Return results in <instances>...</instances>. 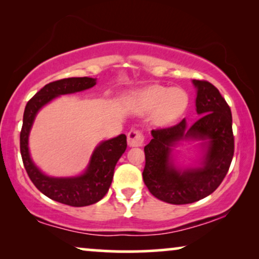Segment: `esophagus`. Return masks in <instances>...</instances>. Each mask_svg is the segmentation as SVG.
<instances>
[{"label": "esophagus", "instance_id": "esophagus-1", "mask_svg": "<svg viewBox=\"0 0 259 259\" xmlns=\"http://www.w3.org/2000/svg\"><path fill=\"white\" fill-rule=\"evenodd\" d=\"M145 140L144 133L139 130H131L127 134V144L131 147H140L143 146Z\"/></svg>", "mask_w": 259, "mask_h": 259}]
</instances>
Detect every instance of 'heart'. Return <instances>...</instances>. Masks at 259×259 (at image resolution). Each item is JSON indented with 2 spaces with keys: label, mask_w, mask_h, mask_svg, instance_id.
Here are the masks:
<instances>
[{
  "label": "heart",
  "mask_w": 259,
  "mask_h": 259,
  "mask_svg": "<svg viewBox=\"0 0 259 259\" xmlns=\"http://www.w3.org/2000/svg\"><path fill=\"white\" fill-rule=\"evenodd\" d=\"M140 104L144 108L158 107L161 118L172 119L182 114L189 104V95L182 88H166L160 84H152L139 94Z\"/></svg>",
  "instance_id": "b5f03b06"
}]
</instances>
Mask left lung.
<instances>
[{"label":"left lung","instance_id":"obj_1","mask_svg":"<svg viewBox=\"0 0 259 259\" xmlns=\"http://www.w3.org/2000/svg\"><path fill=\"white\" fill-rule=\"evenodd\" d=\"M193 83L198 90L196 107L200 118L191 126L183 119L175 126L152 130L153 138L144 148L145 185L155 198L168 204H191L214 192L225 178L235 152L228 102L208 81L193 80ZM182 139L209 140L201 168L182 172L169 162V147Z\"/></svg>","mask_w":259,"mask_h":259}]
</instances>
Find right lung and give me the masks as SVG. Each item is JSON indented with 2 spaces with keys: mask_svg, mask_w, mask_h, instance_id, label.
Instances as JSON below:
<instances>
[{
  "mask_svg": "<svg viewBox=\"0 0 259 259\" xmlns=\"http://www.w3.org/2000/svg\"><path fill=\"white\" fill-rule=\"evenodd\" d=\"M97 84L93 77H68L53 81L41 88L27 102L23 113V123L20 133V151L23 166L31 183L51 199L69 206H87L97 203L107 193L112 184L114 167L127 147L126 136L104 141L95 148L86 173L76 178H49L38 171L28 152V136L34 118L42 106L62 94L84 91Z\"/></svg>",
  "mask_w": 259,
  "mask_h": 259,
  "instance_id": "1",
  "label": "right lung"
}]
</instances>
